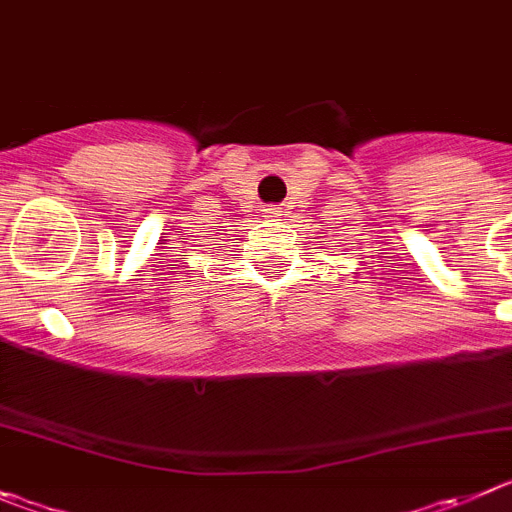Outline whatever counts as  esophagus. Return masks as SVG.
Wrapping results in <instances>:
<instances>
[{"label": "esophagus", "mask_w": 512, "mask_h": 512, "mask_svg": "<svg viewBox=\"0 0 512 512\" xmlns=\"http://www.w3.org/2000/svg\"><path fill=\"white\" fill-rule=\"evenodd\" d=\"M279 215H284V210H281L279 205H266V208H264V218L276 220V218H279Z\"/></svg>", "instance_id": "obj_1"}]
</instances>
